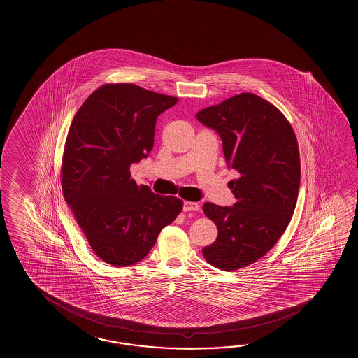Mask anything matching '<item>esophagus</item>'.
<instances>
[{
  "label": "esophagus",
  "mask_w": 358,
  "mask_h": 358,
  "mask_svg": "<svg viewBox=\"0 0 358 358\" xmlns=\"http://www.w3.org/2000/svg\"><path fill=\"white\" fill-rule=\"evenodd\" d=\"M183 211L185 212H196L199 211V205L196 202H189V201H185L183 202Z\"/></svg>",
  "instance_id": "34e87169"
}]
</instances>
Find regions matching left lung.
Segmentation results:
<instances>
[{"label": "left lung", "mask_w": 358, "mask_h": 358, "mask_svg": "<svg viewBox=\"0 0 358 358\" xmlns=\"http://www.w3.org/2000/svg\"><path fill=\"white\" fill-rule=\"evenodd\" d=\"M196 116L221 136L226 162L238 172L229 183L235 205H203L218 235L202 253L220 270H238L264 257L292 218L301 181L297 138L283 113L257 94H236Z\"/></svg>", "instance_id": "8db88e82"}]
</instances>
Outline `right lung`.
<instances>
[{
    "label": "right lung",
    "instance_id": "right-lung-1",
    "mask_svg": "<svg viewBox=\"0 0 358 358\" xmlns=\"http://www.w3.org/2000/svg\"><path fill=\"white\" fill-rule=\"evenodd\" d=\"M177 97L134 83H107L77 111L66 138L64 197L94 252L115 267L146 257L183 207L173 196L137 186L129 166L151 152L155 126Z\"/></svg>",
    "mask_w": 358,
    "mask_h": 358
}]
</instances>
